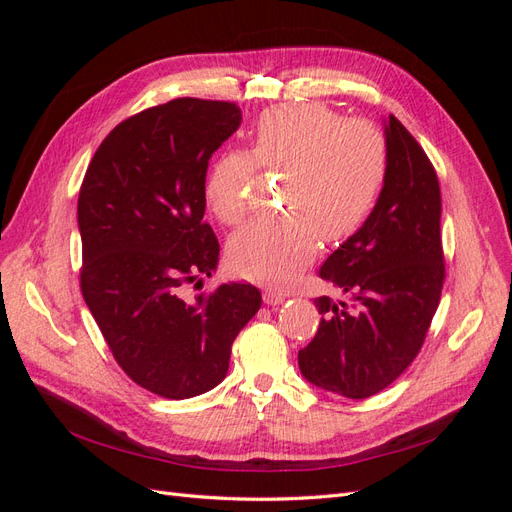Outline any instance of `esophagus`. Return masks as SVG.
I'll list each match as a JSON object with an SVG mask.
<instances>
[{"mask_svg": "<svg viewBox=\"0 0 512 512\" xmlns=\"http://www.w3.org/2000/svg\"><path fill=\"white\" fill-rule=\"evenodd\" d=\"M262 299H265L267 305H280L284 301V294L277 290H265L262 292Z\"/></svg>", "mask_w": 512, "mask_h": 512, "instance_id": "obj_1", "label": "esophagus"}]
</instances>
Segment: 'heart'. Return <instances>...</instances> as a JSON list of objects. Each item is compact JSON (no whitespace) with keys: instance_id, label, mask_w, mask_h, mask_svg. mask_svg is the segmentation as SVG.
Listing matches in <instances>:
<instances>
[{"instance_id":"b5f03b06","label":"heart","mask_w":512,"mask_h":512,"mask_svg":"<svg viewBox=\"0 0 512 512\" xmlns=\"http://www.w3.org/2000/svg\"><path fill=\"white\" fill-rule=\"evenodd\" d=\"M260 166L284 173L288 211L235 232L228 260L243 277L280 284L312 260L320 237L342 243L365 226L389 177V143L376 123L322 102L271 106L254 126V149H226L209 168L205 198L222 224L250 213Z\"/></svg>"}]
</instances>
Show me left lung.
I'll use <instances>...</instances> for the list:
<instances>
[{
    "instance_id": "1",
    "label": "left lung",
    "mask_w": 512,
    "mask_h": 512,
    "mask_svg": "<svg viewBox=\"0 0 512 512\" xmlns=\"http://www.w3.org/2000/svg\"><path fill=\"white\" fill-rule=\"evenodd\" d=\"M386 143L389 177L374 213L318 271L350 301L318 297L320 327L299 350L309 382L350 399L384 391L416 359L446 277L436 168L393 115Z\"/></svg>"
}]
</instances>
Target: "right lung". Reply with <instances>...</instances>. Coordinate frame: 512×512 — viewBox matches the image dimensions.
<instances>
[{
    "mask_svg": "<svg viewBox=\"0 0 512 512\" xmlns=\"http://www.w3.org/2000/svg\"><path fill=\"white\" fill-rule=\"evenodd\" d=\"M239 123L235 102L145 108L104 138L79 192L83 299L117 365L166 399L218 386L232 342L262 303L252 284L183 294L218 265V237L203 222L205 179Z\"/></svg>",
    "mask_w": 512,
    "mask_h": 512,
    "instance_id": "add662e5",
    "label": "right lung"
}]
</instances>
